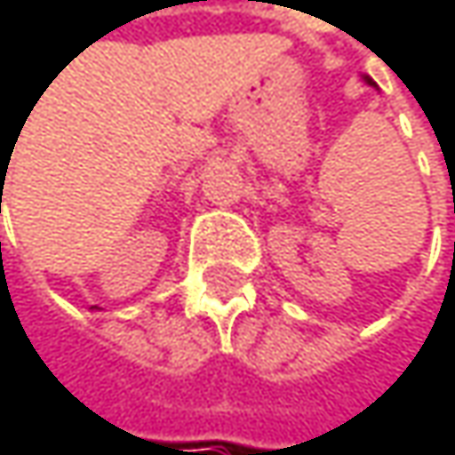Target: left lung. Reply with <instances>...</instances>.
I'll use <instances>...</instances> for the list:
<instances>
[{
  "label": "left lung",
  "instance_id": "8db88e82",
  "mask_svg": "<svg viewBox=\"0 0 455 455\" xmlns=\"http://www.w3.org/2000/svg\"><path fill=\"white\" fill-rule=\"evenodd\" d=\"M363 81H366V84H369V86H374V81H371V78H369V76H363Z\"/></svg>",
  "mask_w": 455,
  "mask_h": 455
}]
</instances>
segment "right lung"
Wrapping results in <instances>:
<instances>
[{"label":"right lung","mask_w":455,"mask_h":455,"mask_svg":"<svg viewBox=\"0 0 455 455\" xmlns=\"http://www.w3.org/2000/svg\"><path fill=\"white\" fill-rule=\"evenodd\" d=\"M92 308H97V306H92ZM97 311H100V308H97Z\"/></svg>","instance_id":"add662e5"}]
</instances>
